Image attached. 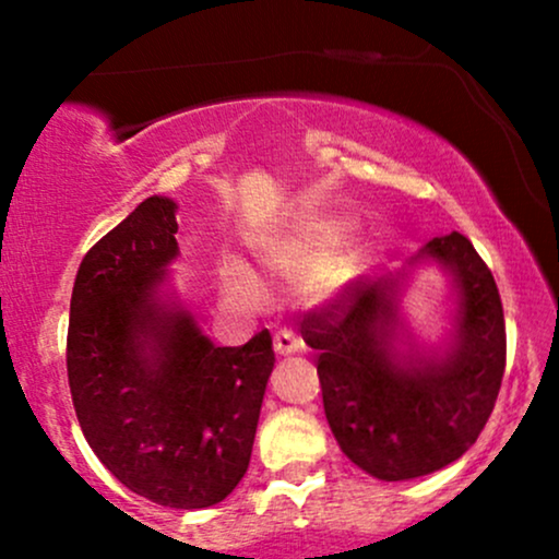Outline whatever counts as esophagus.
I'll return each instance as SVG.
<instances>
[{"instance_id": "obj_1", "label": "esophagus", "mask_w": 559, "mask_h": 559, "mask_svg": "<svg viewBox=\"0 0 559 559\" xmlns=\"http://www.w3.org/2000/svg\"><path fill=\"white\" fill-rule=\"evenodd\" d=\"M273 349H275V355L286 357V355H297V352L305 349V344H301V338L294 331L281 329L273 336Z\"/></svg>"}]
</instances>
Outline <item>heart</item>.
I'll return each mask as SVG.
<instances>
[{
  "label": "heart",
  "mask_w": 559,
  "mask_h": 559,
  "mask_svg": "<svg viewBox=\"0 0 559 559\" xmlns=\"http://www.w3.org/2000/svg\"><path fill=\"white\" fill-rule=\"evenodd\" d=\"M338 226L329 217H299L284 230L258 243L262 265L275 275H299L312 299H323L355 271V249L349 241H336ZM221 286L230 301L254 307L262 299V284L252 267L239 258L221 260Z\"/></svg>",
  "instance_id": "obj_1"
}]
</instances>
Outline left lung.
<instances>
[{"mask_svg":"<svg viewBox=\"0 0 559 559\" xmlns=\"http://www.w3.org/2000/svg\"><path fill=\"white\" fill-rule=\"evenodd\" d=\"M423 260L444 267L457 299L444 349H423L404 325V271L360 281L301 320L331 431L378 480L420 478L463 457L502 386L504 312L486 262L457 230L428 241L409 265Z\"/></svg>","mask_w":559,"mask_h":559,"instance_id":"8db88e82","label":"left lung"}]
</instances>
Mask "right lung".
Here are the masks:
<instances>
[{"mask_svg":"<svg viewBox=\"0 0 559 559\" xmlns=\"http://www.w3.org/2000/svg\"><path fill=\"white\" fill-rule=\"evenodd\" d=\"M178 204L150 197L83 258L70 297L68 383L88 447L126 489L202 510L252 457L273 338L217 346L165 292Z\"/></svg>","mask_w":559,"mask_h":559,"instance_id":"1","label":"right lung"}]
</instances>
